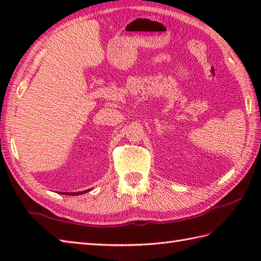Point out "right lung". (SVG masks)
Listing matches in <instances>:
<instances>
[{"instance_id":"1","label":"right lung","mask_w":261,"mask_h":261,"mask_svg":"<svg viewBox=\"0 0 261 261\" xmlns=\"http://www.w3.org/2000/svg\"><path fill=\"white\" fill-rule=\"evenodd\" d=\"M86 192H88V190H87V191H84V192H77V193H63V192H60V193L65 194V195H81V194H84V193H86Z\"/></svg>"}]
</instances>
